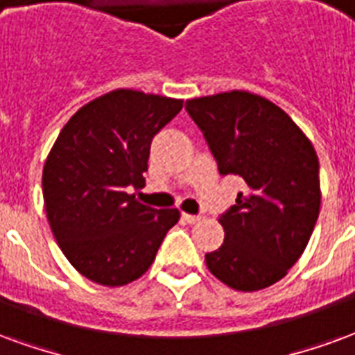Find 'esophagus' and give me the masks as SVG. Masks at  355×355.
Returning a JSON list of instances; mask_svg holds the SVG:
<instances>
[{
	"label": "esophagus",
	"instance_id": "esophagus-1",
	"mask_svg": "<svg viewBox=\"0 0 355 355\" xmlns=\"http://www.w3.org/2000/svg\"><path fill=\"white\" fill-rule=\"evenodd\" d=\"M182 218H184L188 224H198L201 216H196V214H188V212H182Z\"/></svg>",
	"mask_w": 355,
	"mask_h": 355
}]
</instances>
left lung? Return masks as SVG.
Segmentation results:
<instances>
[{"mask_svg": "<svg viewBox=\"0 0 355 355\" xmlns=\"http://www.w3.org/2000/svg\"><path fill=\"white\" fill-rule=\"evenodd\" d=\"M186 111L203 131L220 175H237L246 184L218 220L224 243L205 254V263L233 290H265L288 275L316 225L322 203L316 150L278 105L258 94L193 97Z\"/></svg>", "mask_w": 355, "mask_h": 355, "instance_id": "8db88e82", "label": "left lung"}]
</instances>
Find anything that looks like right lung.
<instances>
[{"mask_svg": "<svg viewBox=\"0 0 355 355\" xmlns=\"http://www.w3.org/2000/svg\"><path fill=\"white\" fill-rule=\"evenodd\" d=\"M182 99L118 88L80 107L60 131L43 167L44 211L64 256L109 288L150 269L178 209H152L130 188L144 186L150 143Z\"/></svg>", "mask_w": 355, "mask_h": 355, "instance_id": "right-lung-1", "label": "right lung"}]
</instances>
